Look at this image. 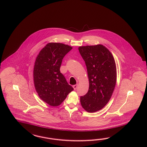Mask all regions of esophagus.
I'll return each mask as SVG.
<instances>
[{"instance_id": "1", "label": "esophagus", "mask_w": 147, "mask_h": 147, "mask_svg": "<svg viewBox=\"0 0 147 147\" xmlns=\"http://www.w3.org/2000/svg\"><path fill=\"white\" fill-rule=\"evenodd\" d=\"M77 85H78L77 84L73 85V88H74V90L77 89Z\"/></svg>"}]
</instances>
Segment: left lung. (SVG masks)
<instances>
[{
	"label": "left lung",
	"instance_id": "obj_1",
	"mask_svg": "<svg viewBox=\"0 0 147 147\" xmlns=\"http://www.w3.org/2000/svg\"><path fill=\"white\" fill-rule=\"evenodd\" d=\"M81 56L85 63L89 88L81 96L82 107L89 113L102 109L108 103L116 83V66L113 56L102 45L80 47Z\"/></svg>",
	"mask_w": 147,
	"mask_h": 147
}]
</instances>
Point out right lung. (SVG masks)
I'll use <instances>...</instances> for the list:
<instances>
[{
    "label": "right lung",
    "mask_w": 147,
    "mask_h": 147,
    "mask_svg": "<svg viewBox=\"0 0 147 147\" xmlns=\"http://www.w3.org/2000/svg\"><path fill=\"white\" fill-rule=\"evenodd\" d=\"M72 47L62 43H50L39 53L34 69L33 80L39 97L56 107L74 90L60 71L62 59Z\"/></svg>",
    "instance_id": "1"
}]
</instances>
